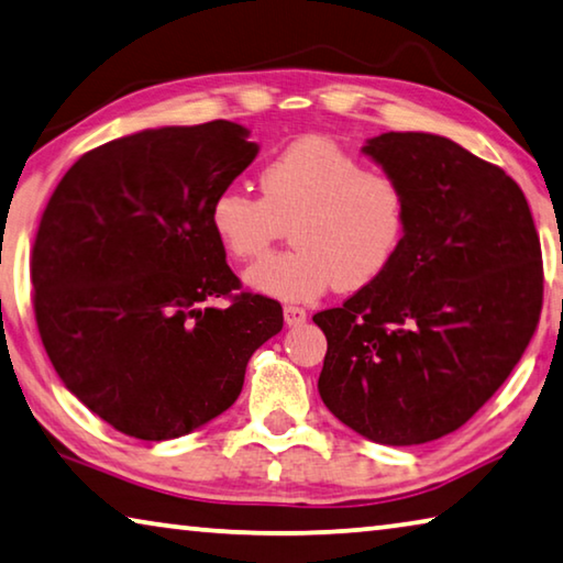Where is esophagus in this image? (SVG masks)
I'll list each match as a JSON object with an SVG mask.
<instances>
[{
	"label": "esophagus",
	"instance_id": "1",
	"mask_svg": "<svg viewBox=\"0 0 563 563\" xmlns=\"http://www.w3.org/2000/svg\"><path fill=\"white\" fill-rule=\"evenodd\" d=\"M303 321H307V309L297 307V303H287V307H284V323H287V327H301Z\"/></svg>",
	"mask_w": 563,
	"mask_h": 563
}]
</instances>
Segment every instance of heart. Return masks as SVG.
Segmentation results:
<instances>
[{
  "mask_svg": "<svg viewBox=\"0 0 563 563\" xmlns=\"http://www.w3.org/2000/svg\"><path fill=\"white\" fill-rule=\"evenodd\" d=\"M262 197L230 185L210 202L222 250L246 262L291 234L294 250L246 272L254 291L309 301L331 284L371 287L398 260L410 230V192L396 173L366 167L356 153L323 135L289 143L262 165Z\"/></svg>",
  "mask_w": 563,
  "mask_h": 563,
  "instance_id": "b5f03b06",
  "label": "heart"
}]
</instances>
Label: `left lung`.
Instances as JSON below:
<instances>
[{
    "label": "left lung",
    "mask_w": 563,
    "mask_h": 563,
    "mask_svg": "<svg viewBox=\"0 0 563 563\" xmlns=\"http://www.w3.org/2000/svg\"><path fill=\"white\" fill-rule=\"evenodd\" d=\"M363 151L406 183L410 230L378 282L313 317L319 393L363 438L422 445L465 426L527 351L541 242L521 187L448 137L383 133Z\"/></svg>",
    "instance_id": "1"
}]
</instances>
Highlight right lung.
Returning a JSON list of instances; mask_svg holds the SVG:
<instances>
[{"label": "right lung", "instance_id": "obj_1", "mask_svg": "<svg viewBox=\"0 0 563 563\" xmlns=\"http://www.w3.org/2000/svg\"><path fill=\"white\" fill-rule=\"evenodd\" d=\"M254 155L230 121L157 128L84 153L48 197L29 262L38 336L64 386L123 435L173 440L220 416L284 327L210 227L212 197Z\"/></svg>", "mask_w": 563, "mask_h": 563}]
</instances>
